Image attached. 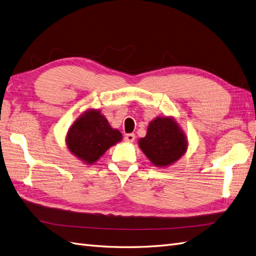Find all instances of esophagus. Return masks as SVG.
I'll list each match as a JSON object with an SVG mask.
<instances>
[{
    "mask_svg": "<svg viewBox=\"0 0 256 256\" xmlns=\"http://www.w3.org/2000/svg\"><path fill=\"white\" fill-rule=\"evenodd\" d=\"M134 140H136V136H134V134H126V136H125V141H126V142L132 143Z\"/></svg>",
    "mask_w": 256,
    "mask_h": 256,
    "instance_id": "34e87169",
    "label": "esophagus"
}]
</instances>
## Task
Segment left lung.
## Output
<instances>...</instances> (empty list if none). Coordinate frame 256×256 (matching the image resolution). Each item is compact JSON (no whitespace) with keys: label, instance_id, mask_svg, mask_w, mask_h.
<instances>
[{"label":"left lung","instance_id":"left-lung-1","mask_svg":"<svg viewBox=\"0 0 256 256\" xmlns=\"http://www.w3.org/2000/svg\"><path fill=\"white\" fill-rule=\"evenodd\" d=\"M139 146L155 166L164 167L185 153L186 139L174 120L158 117L150 122L146 136L140 139Z\"/></svg>","mask_w":256,"mask_h":256}]
</instances>
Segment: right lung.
<instances>
[{
  "mask_svg": "<svg viewBox=\"0 0 256 256\" xmlns=\"http://www.w3.org/2000/svg\"><path fill=\"white\" fill-rule=\"evenodd\" d=\"M122 138V134L108 125L104 116L92 110L73 124L68 130L66 144L75 156L92 164Z\"/></svg>",
  "mask_w": 256,
  "mask_h": 256,
  "instance_id": "obj_1",
  "label": "right lung"
}]
</instances>
